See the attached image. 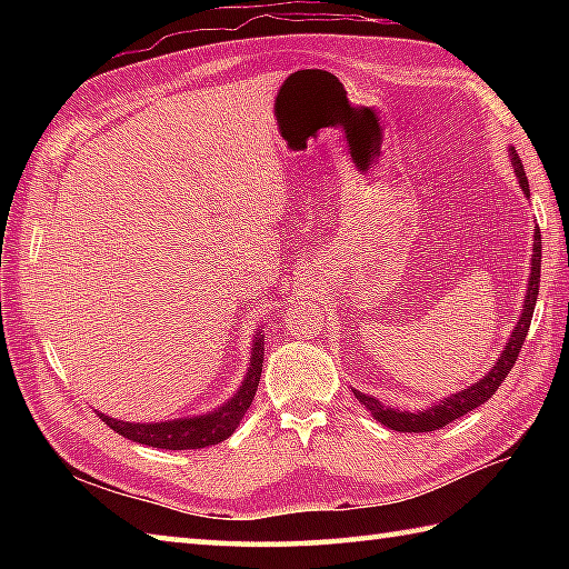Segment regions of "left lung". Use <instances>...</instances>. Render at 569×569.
Returning a JSON list of instances; mask_svg holds the SVG:
<instances>
[{
  "label": "left lung",
  "instance_id": "left-lung-1",
  "mask_svg": "<svg viewBox=\"0 0 569 569\" xmlns=\"http://www.w3.org/2000/svg\"><path fill=\"white\" fill-rule=\"evenodd\" d=\"M509 159L513 166V173L518 186H521L523 196L528 198L530 190H528V178L523 171V163L518 159L516 149H509ZM540 249H542V241H540V229L536 227L533 232V253H530V276H528V291L523 298V310H521V318H518L516 328L509 337V342L503 345V352L499 355V359L493 361L491 369L481 377L477 383L467 386L465 391H457L440 398L438 403H430L428 408L422 410H398L391 406H383L377 396H369V393H361L357 389H352L357 401L365 406L367 410H371L373 420H379L381 426H386L389 430H398V432H430V430H440L445 426H450L452 420L467 416L469 410L479 408L481 403H487L489 398L497 393V389L501 386V381L506 379V373H509L516 365L518 352H521L523 340L528 335L530 328V318H533V310H536V300H538V286H540Z\"/></svg>",
  "mask_w": 569,
  "mask_h": 569
}]
</instances>
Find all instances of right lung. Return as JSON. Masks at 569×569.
<instances>
[{"instance_id":"obj_1","label":"right lung","mask_w":569,"mask_h":569,"mask_svg":"<svg viewBox=\"0 0 569 569\" xmlns=\"http://www.w3.org/2000/svg\"><path fill=\"white\" fill-rule=\"evenodd\" d=\"M263 367V337L257 330L251 340V357L247 367V377L241 381L237 393L227 398L222 406H217L208 413L190 416V418H173V420H153V422H129L117 420L100 413L102 422H107L114 432L124 435L127 440H134L139 445L161 447V450H200V447H210L227 440L239 428V420L244 418L249 410L253 393L259 389Z\"/></svg>"}]
</instances>
